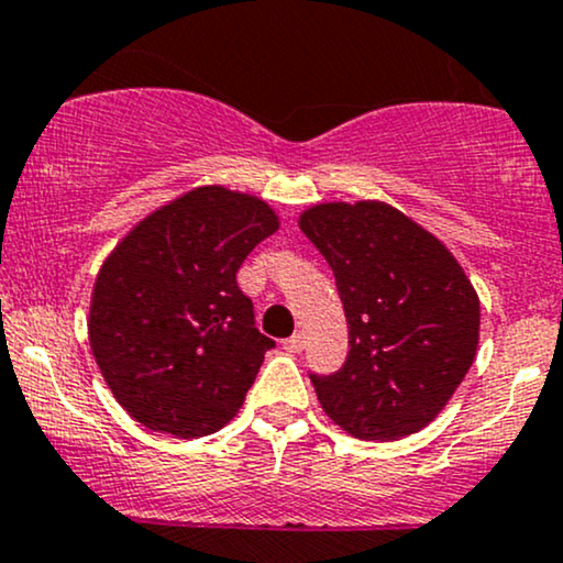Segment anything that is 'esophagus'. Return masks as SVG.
Returning <instances> with one entry per match:
<instances>
[{
	"instance_id": "1",
	"label": "esophagus",
	"mask_w": 563,
	"mask_h": 563,
	"mask_svg": "<svg viewBox=\"0 0 563 563\" xmlns=\"http://www.w3.org/2000/svg\"><path fill=\"white\" fill-rule=\"evenodd\" d=\"M303 346H307V338H303V333H296L290 335L288 341H283V349H286L288 354H301Z\"/></svg>"
}]
</instances>
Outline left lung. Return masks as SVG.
Listing matches in <instances>:
<instances>
[{
  "mask_svg": "<svg viewBox=\"0 0 563 563\" xmlns=\"http://www.w3.org/2000/svg\"><path fill=\"white\" fill-rule=\"evenodd\" d=\"M299 228L328 260L349 322L324 415L362 440H398L440 415L477 354L479 299L435 235L383 201L317 205Z\"/></svg>",
  "mask_w": 563,
  "mask_h": 563,
  "instance_id": "left-lung-1",
  "label": "left lung"
}]
</instances>
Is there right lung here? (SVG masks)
Wrapping results in <instances>:
<instances>
[{
	"label": "right lung",
	"instance_id": "obj_1",
	"mask_svg": "<svg viewBox=\"0 0 563 563\" xmlns=\"http://www.w3.org/2000/svg\"><path fill=\"white\" fill-rule=\"evenodd\" d=\"M277 230L262 199L205 186L141 220L101 264L88 338L118 404L148 430L228 424L275 346L235 273Z\"/></svg>",
	"mask_w": 563,
	"mask_h": 563
}]
</instances>
